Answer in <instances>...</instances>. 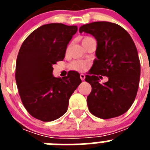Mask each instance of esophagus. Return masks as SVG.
<instances>
[{
	"label": "esophagus",
	"mask_w": 150,
	"mask_h": 150,
	"mask_svg": "<svg viewBox=\"0 0 150 150\" xmlns=\"http://www.w3.org/2000/svg\"><path fill=\"white\" fill-rule=\"evenodd\" d=\"M85 78H86V76H85V74H80V79H81L82 80H84Z\"/></svg>",
	"instance_id": "obj_1"
}]
</instances>
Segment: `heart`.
Wrapping results in <instances>:
<instances>
[{"label":"heart","mask_w":150,"mask_h":150,"mask_svg":"<svg viewBox=\"0 0 150 150\" xmlns=\"http://www.w3.org/2000/svg\"><path fill=\"white\" fill-rule=\"evenodd\" d=\"M91 39L90 37H83L81 39V43L83 46L87 43V41ZM90 67V62L87 60H76L71 62L69 64V69L71 71H76V72H85Z\"/></svg>","instance_id":"1"}]
</instances>
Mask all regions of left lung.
I'll return each instance as SVG.
<instances>
[{
    "label": "left lung",
    "instance_id": "left-lung-1",
    "mask_svg": "<svg viewBox=\"0 0 150 150\" xmlns=\"http://www.w3.org/2000/svg\"><path fill=\"white\" fill-rule=\"evenodd\" d=\"M79 32L95 37L97 59L85 80L91 86L87 104L91 114L111 119L124 114L134 103L140 76L138 53L133 40L122 27L107 22H95L79 28ZM101 76L108 81L101 84Z\"/></svg>",
    "mask_w": 150,
    "mask_h": 150
}]
</instances>
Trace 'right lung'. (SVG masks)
<instances>
[{
    "instance_id": "obj_1",
    "label": "right lung",
    "mask_w": 150,
    "mask_h": 150,
    "mask_svg": "<svg viewBox=\"0 0 150 150\" xmlns=\"http://www.w3.org/2000/svg\"><path fill=\"white\" fill-rule=\"evenodd\" d=\"M76 31L75 25L47 24L29 34L21 46L16 81L24 107L35 119L51 122L63 116L70 97L81 83L76 71L63 78L52 75L53 65L63 61L69 41Z\"/></svg>"
}]
</instances>
